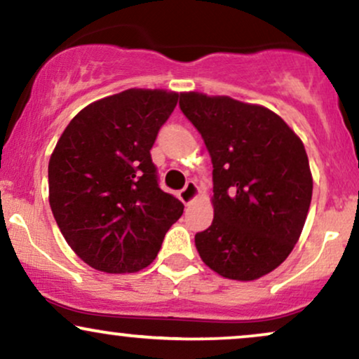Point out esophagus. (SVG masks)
I'll return each instance as SVG.
<instances>
[{"label": "esophagus", "mask_w": 359, "mask_h": 359, "mask_svg": "<svg viewBox=\"0 0 359 359\" xmlns=\"http://www.w3.org/2000/svg\"><path fill=\"white\" fill-rule=\"evenodd\" d=\"M198 193H200V189H198L196 183H194V181H188V183L184 184V188L180 191V200L183 201L184 205H191V203L198 198Z\"/></svg>", "instance_id": "obj_1"}]
</instances>
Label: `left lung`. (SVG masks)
<instances>
[{
	"mask_svg": "<svg viewBox=\"0 0 359 359\" xmlns=\"http://www.w3.org/2000/svg\"><path fill=\"white\" fill-rule=\"evenodd\" d=\"M213 163L215 218L194 243L213 271L251 281L278 268L306 221L313 178L302 140L276 113L228 96L181 93Z\"/></svg>",
	"mask_w": 359,
	"mask_h": 359,
	"instance_id": "obj_1",
	"label": "left lung"
}]
</instances>
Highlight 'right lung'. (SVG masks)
<instances>
[{
    "mask_svg": "<svg viewBox=\"0 0 359 359\" xmlns=\"http://www.w3.org/2000/svg\"><path fill=\"white\" fill-rule=\"evenodd\" d=\"M178 93L126 90L74 116L48 166L50 206L72 250L104 273L153 263L183 203L159 188L151 148Z\"/></svg>",
    "mask_w": 359,
    "mask_h": 359,
    "instance_id": "1",
    "label": "right lung"
}]
</instances>
